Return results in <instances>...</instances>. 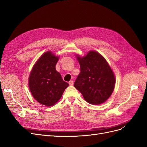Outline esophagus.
<instances>
[{
  "mask_svg": "<svg viewBox=\"0 0 147 147\" xmlns=\"http://www.w3.org/2000/svg\"><path fill=\"white\" fill-rule=\"evenodd\" d=\"M73 84H74L73 81H70L69 82V84L70 86H73Z\"/></svg>",
  "mask_w": 147,
  "mask_h": 147,
  "instance_id": "1",
  "label": "esophagus"
}]
</instances>
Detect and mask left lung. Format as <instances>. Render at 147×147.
<instances>
[{"instance_id": "8db88e82", "label": "left lung", "mask_w": 147, "mask_h": 147, "mask_svg": "<svg viewBox=\"0 0 147 147\" xmlns=\"http://www.w3.org/2000/svg\"><path fill=\"white\" fill-rule=\"evenodd\" d=\"M81 72L74 86L90 104L105 102L114 90L115 78L105 59L97 52L90 51L86 57H77Z\"/></svg>"}]
</instances>
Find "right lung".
I'll return each mask as SVG.
<instances>
[{
    "label": "right lung",
    "mask_w": 147,
    "mask_h": 147,
    "mask_svg": "<svg viewBox=\"0 0 147 147\" xmlns=\"http://www.w3.org/2000/svg\"><path fill=\"white\" fill-rule=\"evenodd\" d=\"M58 60V57L52 52H45L34 65L29 78V87L33 97L47 107L56 103L69 86L55 69Z\"/></svg>",
    "instance_id": "obj_1"
}]
</instances>
